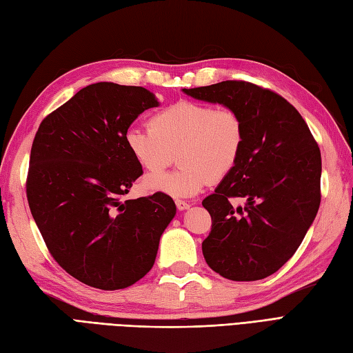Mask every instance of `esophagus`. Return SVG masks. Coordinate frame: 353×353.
I'll return each instance as SVG.
<instances>
[{"label":"esophagus","mask_w":353,"mask_h":353,"mask_svg":"<svg viewBox=\"0 0 353 353\" xmlns=\"http://www.w3.org/2000/svg\"><path fill=\"white\" fill-rule=\"evenodd\" d=\"M175 205H176V208L179 209V211H185V209L190 208V203L185 202V200H181V199L175 200Z\"/></svg>","instance_id":"1"}]
</instances>
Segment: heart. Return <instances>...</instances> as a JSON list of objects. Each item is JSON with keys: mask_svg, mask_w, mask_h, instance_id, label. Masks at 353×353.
Here are the masks:
<instances>
[{"mask_svg": "<svg viewBox=\"0 0 353 353\" xmlns=\"http://www.w3.org/2000/svg\"><path fill=\"white\" fill-rule=\"evenodd\" d=\"M125 142L130 156L148 172L172 165L178 153V169L148 175L144 184L150 192L190 197L233 172L243 151L245 128L233 110L178 101L156 112L150 128H129Z\"/></svg>", "mask_w": 353, "mask_h": 353, "instance_id": "obj_1", "label": "heart"}]
</instances>
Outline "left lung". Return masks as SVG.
Returning <instances> with one entry per match:
<instances>
[{"instance_id": "8db88e82", "label": "left lung", "mask_w": 353, "mask_h": 353, "mask_svg": "<svg viewBox=\"0 0 353 353\" xmlns=\"http://www.w3.org/2000/svg\"><path fill=\"white\" fill-rule=\"evenodd\" d=\"M183 92L236 111L245 128L239 163L202 202L212 218L205 260L225 279L268 278L297 251L318 214L316 141L287 99L256 84L227 80ZM234 198L245 205L234 207Z\"/></svg>"}]
</instances>
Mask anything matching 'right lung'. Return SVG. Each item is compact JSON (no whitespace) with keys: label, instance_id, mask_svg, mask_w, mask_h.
Wrapping results in <instances>:
<instances>
[{"label":"right lung","instance_id":"right-lung-1","mask_svg":"<svg viewBox=\"0 0 353 353\" xmlns=\"http://www.w3.org/2000/svg\"><path fill=\"white\" fill-rule=\"evenodd\" d=\"M157 105L139 85L94 83L35 133L26 178L31 214L53 259L89 287L114 291L144 278L176 214L165 193L125 200L142 175L125 133Z\"/></svg>","mask_w":353,"mask_h":353}]
</instances>
